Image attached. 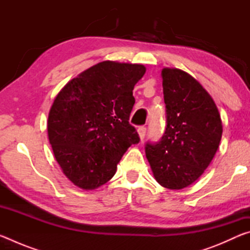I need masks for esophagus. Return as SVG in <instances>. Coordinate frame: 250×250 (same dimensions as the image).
I'll list each match as a JSON object with an SVG mask.
<instances>
[{"instance_id":"obj_1","label":"esophagus","mask_w":250,"mask_h":250,"mask_svg":"<svg viewBox=\"0 0 250 250\" xmlns=\"http://www.w3.org/2000/svg\"><path fill=\"white\" fill-rule=\"evenodd\" d=\"M138 133H139V137H140L141 140H143V139H145V137H146V126H139Z\"/></svg>"}]
</instances>
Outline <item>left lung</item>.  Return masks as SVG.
Masks as SVG:
<instances>
[{"label": "left lung", "mask_w": 250, "mask_h": 250, "mask_svg": "<svg viewBox=\"0 0 250 250\" xmlns=\"http://www.w3.org/2000/svg\"><path fill=\"white\" fill-rule=\"evenodd\" d=\"M167 128L159 142L146 145L154 179L163 188L182 189L209 166L222 139L223 125L214 100L185 71L162 69Z\"/></svg>", "instance_id": "left-lung-1"}]
</instances>
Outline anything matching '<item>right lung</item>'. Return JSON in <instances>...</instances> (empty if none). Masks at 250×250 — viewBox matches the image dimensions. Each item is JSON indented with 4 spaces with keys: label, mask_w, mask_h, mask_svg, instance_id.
<instances>
[{
    "label": "right lung",
    "mask_w": 250,
    "mask_h": 250,
    "mask_svg": "<svg viewBox=\"0 0 250 250\" xmlns=\"http://www.w3.org/2000/svg\"><path fill=\"white\" fill-rule=\"evenodd\" d=\"M140 64L101 62L71 79L56 96L47 132L62 171L83 189L111 179L128 147L140 138L129 124Z\"/></svg>",
    "instance_id": "add662e5"
}]
</instances>
